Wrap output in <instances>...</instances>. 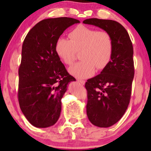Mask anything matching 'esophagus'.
<instances>
[{"mask_svg":"<svg viewBox=\"0 0 151 151\" xmlns=\"http://www.w3.org/2000/svg\"><path fill=\"white\" fill-rule=\"evenodd\" d=\"M77 81H78V82H79V83H80V84H82V85H84V84H85V81H84V80H81V79H77Z\"/></svg>","mask_w":151,"mask_h":151,"instance_id":"esophagus-1","label":"esophagus"}]
</instances>
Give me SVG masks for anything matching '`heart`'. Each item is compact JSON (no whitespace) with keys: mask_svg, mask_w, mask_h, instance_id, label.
<instances>
[{"mask_svg":"<svg viewBox=\"0 0 151 151\" xmlns=\"http://www.w3.org/2000/svg\"><path fill=\"white\" fill-rule=\"evenodd\" d=\"M69 39L60 37L55 42V50L65 65H72L80 51V62L70 67V73L78 78L91 76L97 70H103L111 59L114 42L111 35L104 30L79 25L69 34Z\"/></svg>","mask_w":151,"mask_h":151,"instance_id":"b5f03b06","label":"heart"}]
</instances>
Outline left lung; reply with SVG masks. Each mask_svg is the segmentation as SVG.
I'll list each match as a JSON object with an SVG mask.
<instances>
[{
    "instance_id": "1",
    "label": "left lung",
    "mask_w": 151,
    "mask_h": 151,
    "mask_svg": "<svg viewBox=\"0 0 151 151\" xmlns=\"http://www.w3.org/2000/svg\"><path fill=\"white\" fill-rule=\"evenodd\" d=\"M83 22L103 29L113 39L111 61L85 84L88 119L94 126L107 128L120 120L129 104L134 77L133 45L127 31L116 21L90 18Z\"/></svg>"
}]
</instances>
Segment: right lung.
<instances>
[{"mask_svg": "<svg viewBox=\"0 0 151 151\" xmlns=\"http://www.w3.org/2000/svg\"><path fill=\"white\" fill-rule=\"evenodd\" d=\"M79 22L67 17L45 19L24 40L18 70V101L22 114L35 127H50L58 121L67 84L76 80L60 61L55 46L67 27Z\"/></svg>", "mask_w": 151, "mask_h": 151, "instance_id": "add662e5", "label": "right lung"}]
</instances>
